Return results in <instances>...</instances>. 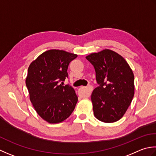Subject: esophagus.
<instances>
[{"label":"esophagus","instance_id":"34e87169","mask_svg":"<svg viewBox=\"0 0 156 156\" xmlns=\"http://www.w3.org/2000/svg\"><path fill=\"white\" fill-rule=\"evenodd\" d=\"M86 89H87V91H88V96H90L92 90H93V87H92L91 85H88V86L86 87Z\"/></svg>","mask_w":156,"mask_h":156}]
</instances>
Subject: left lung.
Masks as SVG:
<instances>
[{"label":"left lung","mask_w":156,"mask_h":156,"mask_svg":"<svg viewBox=\"0 0 156 156\" xmlns=\"http://www.w3.org/2000/svg\"><path fill=\"white\" fill-rule=\"evenodd\" d=\"M85 58L94 66L99 85L91 96L95 117L106 123L118 121L135 94L132 69L122 56L109 49L91 53Z\"/></svg>","instance_id":"obj_1"}]
</instances>
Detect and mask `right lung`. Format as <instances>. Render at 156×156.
<instances>
[{"label": "right lung", "instance_id": "right-lung-1", "mask_svg": "<svg viewBox=\"0 0 156 156\" xmlns=\"http://www.w3.org/2000/svg\"><path fill=\"white\" fill-rule=\"evenodd\" d=\"M75 54L49 50L31 62L25 83L30 100L41 118L50 124L63 122L70 116L77 102L74 89L60 82L68 77L69 63Z\"/></svg>", "mask_w": 156, "mask_h": 156}]
</instances>
